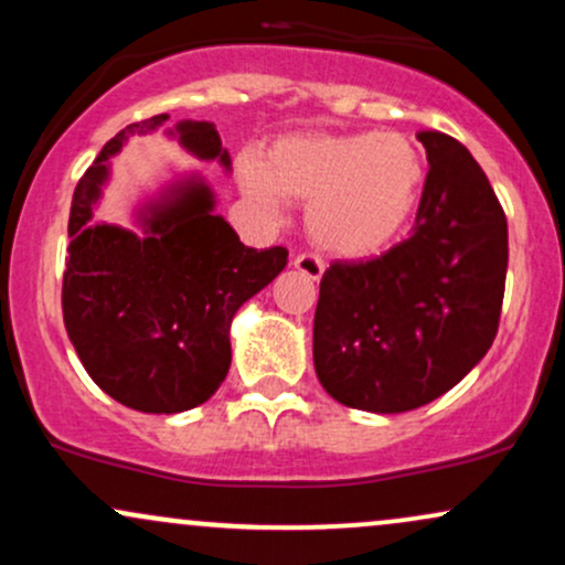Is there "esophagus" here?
<instances>
[{
    "label": "esophagus",
    "instance_id": "34e87169",
    "mask_svg": "<svg viewBox=\"0 0 565 565\" xmlns=\"http://www.w3.org/2000/svg\"><path fill=\"white\" fill-rule=\"evenodd\" d=\"M295 268L300 270L302 276H308L310 281H319V278L323 276V263L316 255H297Z\"/></svg>",
    "mask_w": 565,
    "mask_h": 565
}]
</instances>
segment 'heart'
I'll return each mask as SVG.
<instances>
[{
    "label": "heart",
    "mask_w": 565,
    "mask_h": 565,
    "mask_svg": "<svg viewBox=\"0 0 565 565\" xmlns=\"http://www.w3.org/2000/svg\"><path fill=\"white\" fill-rule=\"evenodd\" d=\"M427 183L423 151L401 132H305L281 138L268 159L242 164V188L278 217L302 201L319 249L361 260L404 236Z\"/></svg>",
    "instance_id": "heart-1"
}]
</instances>
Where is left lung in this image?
<instances>
[{"instance_id":"1","label":"left lung","mask_w":565,"mask_h":565,"mask_svg":"<svg viewBox=\"0 0 565 565\" xmlns=\"http://www.w3.org/2000/svg\"><path fill=\"white\" fill-rule=\"evenodd\" d=\"M427 183L412 236L321 278L313 364L350 408L412 412L451 391L497 337L508 220L468 148L423 129Z\"/></svg>"}]
</instances>
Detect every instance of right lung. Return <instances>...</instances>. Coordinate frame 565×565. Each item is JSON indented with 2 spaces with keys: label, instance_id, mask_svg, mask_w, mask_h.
<instances>
[{
  "label": "right lung",
  "instance_id": "add662e5",
  "mask_svg": "<svg viewBox=\"0 0 565 565\" xmlns=\"http://www.w3.org/2000/svg\"><path fill=\"white\" fill-rule=\"evenodd\" d=\"M170 114L135 121L103 146L71 201L63 321L82 366L135 412L178 414L210 401L231 369V321L287 268V249H249L217 215L201 172L167 180L135 206V228L95 223L111 159L132 135L164 127ZM191 157L231 172L212 121L164 129Z\"/></svg>",
  "mask_w": 565,
  "mask_h": 565
}]
</instances>
